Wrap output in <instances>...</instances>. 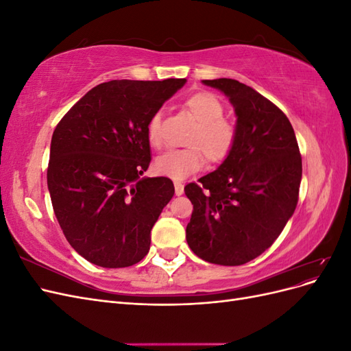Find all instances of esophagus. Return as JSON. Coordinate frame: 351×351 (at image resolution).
Segmentation results:
<instances>
[{"instance_id": "esophagus-1", "label": "esophagus", "mask_w": 351, "mask_h": 351, "mask_svg": "<svg viewBox=\"0 0 351 351\" xmlns=\"http://www.w3.org/2000/svg\"><path fill=\"white\" fill-rule=\"evenodd\" d=\"M174 189H176V195L182 196L184 193V184L182 182H176L174 183Z\"/></svg>"}]
</instances>
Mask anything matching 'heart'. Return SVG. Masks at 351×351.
Wrapping results in <instances>:
<instances>
[{"instance_id": "1", "label": "heart", "mask_w": 351, "mask_h": 351, "mask_svg": "<svg viewBox=\"0 0 351 351\" xmlns=\"http://www.w3.org/2000/svg\"><path fill=\"white\" fill-rule=\"evenodd\" d=\"M186 110L197 121L196 129L189 139L187 149H171L155 159L156 171L173 180H183L199 171L205 158L212 164L228 158L237 141L236 124L222 119L224 107L221 101L209 92H197L184 101ZM147 141L159 146L162 141L161 114H154L146 127ZM204 152L206 156L201 154Z\"/></svg>"}]
</instances>
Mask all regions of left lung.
I'll return each mask as SVG.
<instances>
[{"label":"left lung","instance_id":"obj_1","mask_svg":"<svg viewBox=\"0 0 351 351\" xmlns=\"http://www.w3.org/2000/svg\"><path fill=\"white\" fill-rule=\"evenodd\" d=\"M228 98L237 117V141L214 173L189 183L193 212L186 240L196 256L237 267L258 258L294 214L302 156L285 114L234 79L202 80Z\"/></svg>","mask_w":351,"mask_h":351}]
</instances>
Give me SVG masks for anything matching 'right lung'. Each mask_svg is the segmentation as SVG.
Masks as SVG:
<instances>
[{"instance_id":"obj_1","label":"right lung","mask_w":351,"mask_h":351,"mask_svg":"<svg viewBox=\"0 0 351 351\" xmlns=\"http://www.w3.org/2000/svg\"><path fill=\"white\" fill-rule=\"evenodd\" d=\"M186 79L111 80L90 89L57 124L47 171L58 224L80 256L102 268L141 262L174 195L151 162L146 127Z\"/></svg>"}]
</instances>
